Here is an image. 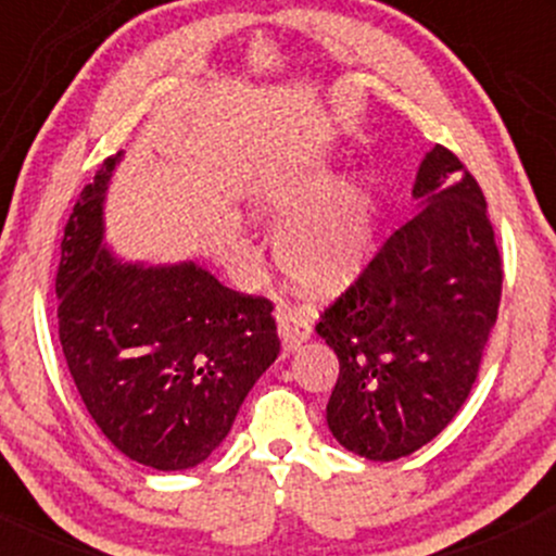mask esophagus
Returning <instances> with one entry per match:
<instances>
[{
    "mask_svg": "<svg viewBox=\"0 0 556 556\" xmlns=\"http://www.w3.org/2000/svg\"><path fill=\"white\" fill-rule=\"evenodd\" d=\"M274 318H277V329L287 353L298 350L300 344L311 337V318L303 308H298V305L279 303L277 308H274Z\"/></svg>",
    "mask_w": 556,
    "mask_h": 556,
    "instance_id": "obj_1",
    "label": "esophagus"
}]
</instances>
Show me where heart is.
Masks as SVG:
<instances>
[{
    "label": "heart",
    "mask_w": 556,
    "mask_h": 556,
    "mask_svg": "<svg viewBox=\"0 0 556 556\" xmlns=\"http://www.w3.org/2000/svg\"><path fill=\"white\" fill-rule=\"evenodd\" d=\"M261 214L285 222L277 258L285 274L311 292H334L363 269L374 242V195L363 180L331 182L324 169H308L271 185Z\"/></svg>",
    "instance_id": "b5f03b06"
}]
</instances>
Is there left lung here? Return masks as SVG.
Segmentation results:
<instances>
[{
    "instance_id": "8db88e82",
    "label": "left lung",
    "mask_w": 556,
    "mask_h": 556,
    "mask_svg": "<svg viewBox=\"0 0 556 556\" xmlns=\"http://www.w3.org/2000/svg\"><path fill=\"white\" fill-rule=\"evenodd\" d=\"M413 198L418 212L316 324L340 361L329 431L366 460H397L446 429L500 314L502 256L476 177L433 146Z\"/></svg>"
}]
</instances>
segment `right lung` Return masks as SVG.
<instances>
[{"mask_svg": "<svg viewBox=\"0 0 556 556\" xmlns=\"http://www.w3.org/2000/svg\"><path fill=\"white\" fill-rule=\"evenodd\" d=\"M119 159H104L67 219L56 269L62 353L83 405L123 455L156 470L195 468L277 361L274 305L193 261L127 264L101 245Z\"/></svg>", "mask_w": 556, "mask_h": 556, "instance_id": "right-lung-1", "label": "right lung"}]
</instances>
